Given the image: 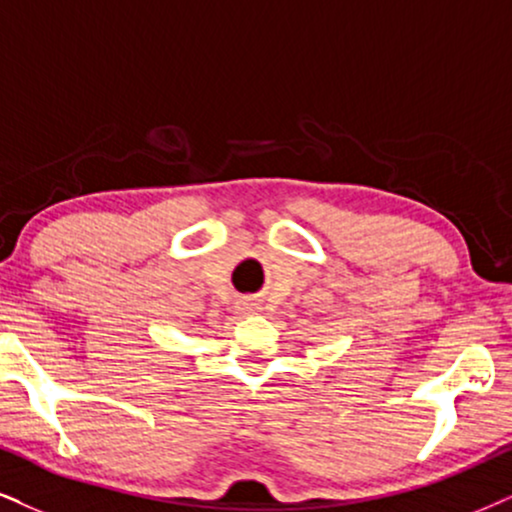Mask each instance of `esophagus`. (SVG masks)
<instances>
[{
  "label": "esophagus",
  "mask_w": 512,
  "mask_h": 512,
  "mask_svg": "<svg viewBox=\"0 0 512 512\" xmlns=\"http://www.w3.org/2000/svg\"><path fill=\"white\" fill-rule=\"evenodd\" d=\"M244 308H246V311H254L256 306H254V304H244Z\"/></svg>",
  "instance_id": "1"
}]
</instances>
